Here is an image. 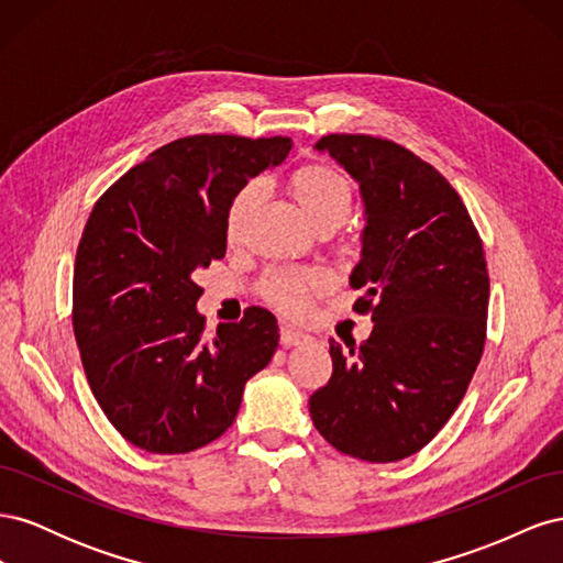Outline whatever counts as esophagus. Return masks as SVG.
Listing matches in <instances>:
<instances>
[{"instance_id":"obj_1","label":"esophagus","mask_w":563,"mask_h":563,"mask_svg":"<svg viewBox=\"0 0 563 563\" xmlns=\"http://www.w3.org/2000/svg\"><path fill=\"white\" fill-rule=\"evenodd\" d=\"M282 345L284 347H298V345H302V343H308V335H302L300 331H294V329H282Z\"/></svg>"}]
</instances>
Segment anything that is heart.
Masks as SVG:
<instances>
[{
  "instance_id": "obj_1",
  "label": "heart",
  "mask_w": 563,
  "mask_h": 563,
  "mask_svg": "<svg viewBox=\"0 0 563 563\" xmlns=\"http://www.w3.org/2000/svg\"><path fill=\"white\" fill-rule=\"evenodd\" d=\"M288 195L321 232H333L347 223L354 203L352 183L327 164H305L288 178ZM261 207V187L244 185L230 201L225 213V240L240 244L246 234L253 213ZM329 286V277L321 269H272L261 279V296L286 314H296L305 308L310 296L321 294Z\"/></svg>"
}]
</instances>
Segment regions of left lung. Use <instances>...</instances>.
Masks as SVG:
<instances>
[{"mask_svg": "<svg viewBox=\"0 0 563 563\" xmlns=\"http://www.w3.org/2000/svg\"><path fill=\"white\" fill-rule=\"evenodd\" d=\"M314 147L360 183L366 225L350 286L364 288L354 310L373 331L360 347L329 340L333 376L310 416L340 453L395 463L444 428L482 360L484 246L451 183L411 150L350 133Z\"/></svg>", "mask_w": 563, "mask_h": 563, "instance_id": "left-lung-1", "label": "left lung"}]
</instances>
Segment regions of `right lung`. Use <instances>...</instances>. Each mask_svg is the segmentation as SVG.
<instances>
[{"label": "right lung", "instance_id": "1", "mask_svg": "<svg viewBox=\"0 0 563 563\" xmlns=\"http://www.w3.org/2000/svg\"><path fill=\"white\" fill-rule=\"evenodd\" d=\"M291 139L187 135L133 166L96 201L77 246L73 329L114 430L147 453H190L223 434L244 385L279 345L272 312L203 333L195 269L225 255V213Z\"/></svg>", "mask_w": 563, "mask_h": 563}]
</instances>
